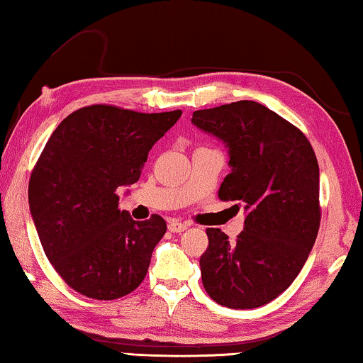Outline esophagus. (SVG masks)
I'll return each instance as SVG.
<instances>
[{"label": "esophagus", "instance_id": "obj_1", "mask_svg": "<svg viewBox=\"0 0 363 363\" xmlns=\"http://www.w3.org/2000/svg\"><path fill=\"white\" fill-rule=\"evenodd\" d=\"M167 230H169L171 233H182L184 230H187V225L181 223V221L172 220V221H169V223H167Z\"/></svg>", "mask_w": 363, "mask_h": 363}]
</instances>
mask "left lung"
<instances>
[{"mask_svg":"<svg viewBox=\"0 0 363 363\" xmlns=\"http://www.w3.org/2000/svg\"><path fill=\"white\" fill-rule=\"evenodd\" d=\"M192 123L226 145L231 172L218 197L246 210L236 241L207 228L208 247L200 257L203 289L235 310L262 306L289 289L316 241V155L301 130L254 101L196 111Z\"/></svg>","mask_w":363,"mask_h":363,"instance_id":"obj_1","label":"left lung"}]
</instances>
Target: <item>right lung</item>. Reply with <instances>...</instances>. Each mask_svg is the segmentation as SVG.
Masks as SVG:
<instances>
[{"mask_svg":"<svg viewBox=\"0 0 363 363\" xmlns=\"http://www.w3.org/2000/svg\"><path fill=\"white\" fill-rule=\"evenodd\" d=\"M181 113L94 104L48 138L30 174V215L47 259L78 294L116 300L143 282L166 221L121 212L117 189L140 179L148 151Z\"/></svg>","mask_w":363,"mask_h":363,"instance_id":"1","label":"right lung"}]
</instances>
